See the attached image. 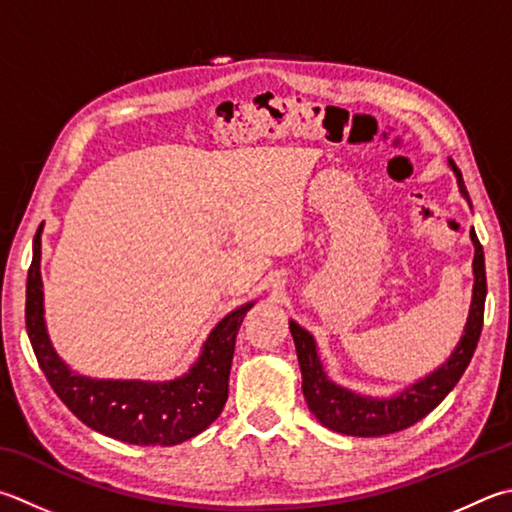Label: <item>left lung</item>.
Returning a JSON list of instances; mask_svg holds the SVG:
<instances>
[{
	"mask_svg": "<svg viewBox=\"0 0 512 512\" xmlns=\"http://www.w3.org/2000/svg\"><path fill=\"white\" fill-rule=\"evenodd\" d=\"M450 165L454 174H457L461 194L470 203L461 172L454 167L452 161ZM470 237L472 244H475V262H472L475 288H472L470 315L466 329H463L461 342L448 358V362H443L434 374L421 378L418 383L407 387L405 392L398 396H360L356 392H351V389L333 383V380H329V376L324 374L313 336L306 329H302L300 324L291 320L288 329H291L297 360H300L302 392L306 398V405H309V410L324 427L347 436H385L401 432L405 427L418 423L421 418L430 414L434 407L452 392V387L459 383L463 371L470 365L472 353L477 349L483 327V304H486V264H483V248L479 244L475 230L470 232Z\"/></svg>",
	"mask_w": 512,
	"mask_h": 512,
	"instance_id": "obj_1",
	"label": "left lung"
}]
</instances>
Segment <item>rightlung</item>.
I'll return each mask as SVG.
<instances>
[{
    "instance_id": "1",
    "label": "right lung",
    "mask_w": 512,
    "mask_h": 512,
    "mask_svg": "<svg viewBox=\"0 0 512 512\" xmlns=\"http://www.w3.org/2000/svg\"><path fill=\"white\" fill-rule=\"evenodd\" d=\"M40 232L33 239V262L26 280V331L40 369L60 401L91 430L134 445L183 443L217 421L228 401L237 331L255 302L228 313L210 331L199 360L181 378L150 383L80 376L60 360L46 333Z\"/></svg>"
}]
</instances>
